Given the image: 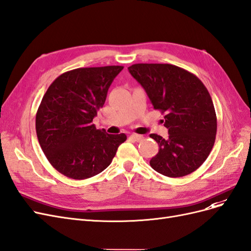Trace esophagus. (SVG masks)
<instances>
[{
    "label": "esophagus",
    "mask_w": 251,
    "mask_h": 251,
    "mask_svg": "<svg viewBox=\"0 0 251 251\" xmlns=\"http://www.w3.org/2000/svg\"><path fill=\"white\" fill-rule=\"evenodd\" d=\"M130 137L132 139H134L135 141H137V142L143 140V136L142 135H138V134H132V135H130Z\"/></svg>",
    "instance_id": "34e87169"
}]
</instances>
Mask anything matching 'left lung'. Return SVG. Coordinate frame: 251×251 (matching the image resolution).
<instances>
[{
    "label": "left lung",
    "mask_w": 251,
    "mask_h": 251,
    "mask_svg": "<svg viewBox=\"0 0 251 251\" xmlns=\"http://www.w3.org/2000/svg\"><path fill=\"white\" fill-rule=\"evenodd\" d=\"M127 69L154 109L165 114L169 137L150 135L159 146L151 166L172 178L195 172L206 160L217 134L216 111L206 87L195 74L171 64H135Z\"/></svg>",
    "instance_id": "1"
}]
</instances>
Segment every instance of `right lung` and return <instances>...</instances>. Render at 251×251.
Listing matches in <instances>:
<instances>
[{
    "label": "right lung",
    "instance_id": "add662e5",
    "mask_svg": "<svg viewBox=\"0 0 251 251\" xmlns=\"http://www.w3.org/2000/svg\"><path fill=\"white\" fill-rule=\"evenodd\" d=\"M123 66L78 68L63 73L45 93L35 130L51 165L68 178L82 180L111 164L126 134H108L92 124Z\"/></svg>",
    "mask_w": 251,
    "mask_h": 251
}]
</instances>
